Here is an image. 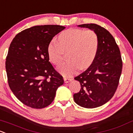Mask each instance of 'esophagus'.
Instances as JSON below:
<instances>
[{"mask_svg": "<svg viewBox=\"0 0 133 133\" xmlns=\"http://www.w3.org/2000/svg\"><path fill=\"white\" fill-rule=\"evenodd\" d=\"M64 82H65V83H69V82H71V81H72V79H71V78L64 77Z\"/></svg>", "mask_w": 133, "mask_h": 133, "instance_id": "34e87169", "label": "esophagus"}]
</instances>
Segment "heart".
Listing matches in <instances>:
<instances>
[{
    "label": "heart",
    "instance_id": "heart-1",
    "mask_svg": "<svg viewBox=\"0 0 133 133\" xmlns=\"http://www.w3.org/2000/svg\"><path fill=\"white\" fill-rule=\"evenodd\" d=\"M58 42L53 39L48 44L47 52L50 61L57 65L62 61V50H69V61L58 67L65 76H71L79 69L89 68L94 61L99 48L97 34L92 30L71 29L63 31L58 37Z\"/></svg>",
    "mask_w": 133,
    "mask_h": 133
}]
</instances>
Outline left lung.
Segmentation results:
<instances>
[{
	"mask_svg": "<svg viewBox=\"0 0 133 133\" xmlns=\"http://www.w3.org/2000/svg\"><path fill=\"white\" fill-rule=\"evenodd\" d=\"M94 30L98 36L99 48L93 63L75 79L80 83L79 92L73 95L76 104L86 108L103 105L114 96L122 69L119 48L104 28L94 23L79 25Z\"/></svg>",
	"mask_w": 133,
	"mask_h": 133,
	"instance_id": "obj_1",
	"label": "left lung"
}]
</instances>
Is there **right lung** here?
I'll list each match as a JSON object with an SVG mask.
<instances>
[{"label": "right lung", "mask_w": 133, "mask_h": 133, "mask_svg": "<svg viewBox=\"0 0 133 133\" xmlns=\"http://www.w3.org/2000/svg\"><path fill=\"white\" fill-rule=\"evenodd\" d=\"M55 25L26 29L14 37L5 61L9 86L26 106L41 109L54 100L62 76L49 62L47 48L53 37L65 29Z\"/></svg>", "instance_id": "obj_1"}]
</instances>
